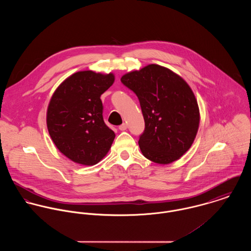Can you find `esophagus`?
<instances>
[{
	"mask_svg": "<svg viewBox=\"0 0 251 251\" xmlns=\"http://www.w3.org/2000/svg\"><path fill=\"white\" fill-rule=\"evenodd\" d=\"M126 128H127L126 124H123V125H121V126H119V129H120V130H122V131H123V130H126Z\"/></svg>",
	"mask_w": 251,
	"mask_h": 251,
	"instance_id": "34e87169",
	"label": "esophagus"
}]
</instances>
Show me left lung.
Here are the masks:
<instances>
[{"mask_svg":"<svg viewBox=\"0 0 251 251\" xmlns=\"http://www.w3.org/2000/svg\"><path fill=\"white\" fill-rule=\"evenodd\" d=\"M121 82L138 98L145 121L139 136L144 156L168 164L190 148L199 126V108L186 82L170 70L149 65L125 74Z\"/></svg>","mask_w":251,"mask_h":251,"instance_id":"1","label":"left lung"}]
</instances>
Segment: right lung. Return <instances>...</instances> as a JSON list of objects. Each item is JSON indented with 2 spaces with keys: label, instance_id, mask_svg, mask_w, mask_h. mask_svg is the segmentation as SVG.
Returning <instances> with one entry per match:
<instances>
[{
  "label": "right lung",
  "instance_id": "obj_1",
  "mask_svg": "<svg viewBox=\"0 0 251 251\" xmlns=\"http://www.w3.org/2000/svg\"><path fill=\"white\" fill-rule=\"evenodd\" d=\"M112 73L79 72L55 91L47 109V128L59 151L72 161L95 165L107 153L115 133L103 121L100 96L114 83Z\"/></svg>",
  "mask_w": 251,
  "mask_h": 251
}]
</instances>
